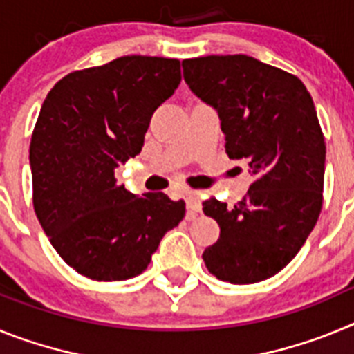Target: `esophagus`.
<instances>
[{
	"instance_id": "esophagus-1",
	"label": "esophagus",
	"mask_w": 354,
	"mask_h": 354,
	"mask_svg": "<svg viewBox=\"0 0 354 354\" xmlns=\"http://www.w3.org/2000/svg\"><path fill=\"white\" fill-rule=\"evenodd\" d=\"M186 204H187V218H193L195 212H200L202 204H200L198 192H186Z\"/></svg>"
}]
</instances>
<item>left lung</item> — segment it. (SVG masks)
<instances>
[{
  "label": "left lung",
  "instance_id": "1",
  "mask_svg": "<svg viewBox=\"0 0 354 354\" xmlns=\"http://www.w3.org/2000/svg\"><path fill=\"white\" fill-rule=\"evenodd\" d=\"M183 67L192 92L218 111L228 158L255 175L234 207L202 204L220 225L202 259L223 282H262L292 261L323 207L326 145L314 101L298 77L252 56H202Z\"/></svg>",
  "mask_w": 354,
  "mask_h": 354
}]
</instances>
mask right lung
I'll use <instances>...</instances> for the list:
<instances>
[{"label":"right lung","mask_w":354,"mask_h":354,"mask_svg":"<svg viewBox=\"0 0 354 354\" xmlns=\"http://www.w3.org/2000/svg\"><path fill=\"white\" fill-rule=\"evenodd\" d=\"M179 83V60L134 55L71 72L46 97L30 143L33 207L53 248L80 274L138 277L184 218L183 200L136 196L115 179L142 152L152 113Z\"/></svg>","instance_id":"right-lung-1"}]
</instances>
